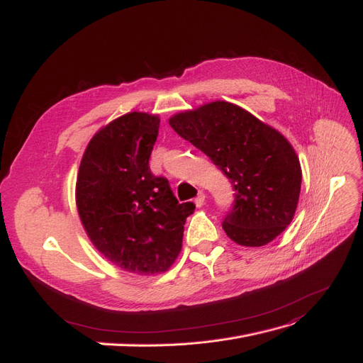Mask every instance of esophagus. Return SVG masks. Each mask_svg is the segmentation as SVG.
Masks as SVG:
<instances>
[{
	"label": "esophagus",
	"mask_w": 363,
	"mask_h": 363,
	"mask_svg": "<svg viewBox=\"0 0 363 363\" xmlns=\"http://www.w3.org/2000/svg\"><path fill=\"white\" fill-rule=\"evenodd\" d=\"M203 202H205V193H203V191H199L197 197L194 199V205H196L197 208H201V206L203 205Z\"/></svg>",
	"instance_id": "esophagus-1"
}]
</instances>
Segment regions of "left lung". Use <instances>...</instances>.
Masks as SVG:
<instances>
[{
	"label": "left lung",
	"mask_w": 363,
	"mask_h": 363,
	"mask_svg": "<svg viewBox=\"0 0 363 363\" xmlns=\"http://www.w3.org/2000/svg\"><path fill=\"white\" fill-rule=\"evenodd\" d=\"M169 125L230 179L235 201L221 226L232 241L261 247L286 229L298 203L301 167L282 134L226 101L174 114Z\"/></svg>",
	"instance_id": "left-lung-1"
}]
</instances>
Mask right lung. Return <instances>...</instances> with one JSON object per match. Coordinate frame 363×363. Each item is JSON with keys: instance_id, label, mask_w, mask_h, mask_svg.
Returning a JSON list of instances; mask_svg holds the SVG:
<instances>
[{"instance_id": "1", "label": "right lung", "mask_w": 363, "mask_h": 363, "mask_svg": "<svg viewBox=\"0 0 363 363\" xmlns=\"http://www.w3.org/2000/svg\"><path fill=\"white\" fill-rule=\"evenodd\" d=\"M160 116L133 111L91 137L77 177L81 223L96 250L125 272H167L182 249L194 203H179L169 181L149 169Z\"/></svg>"}]
</instances>
